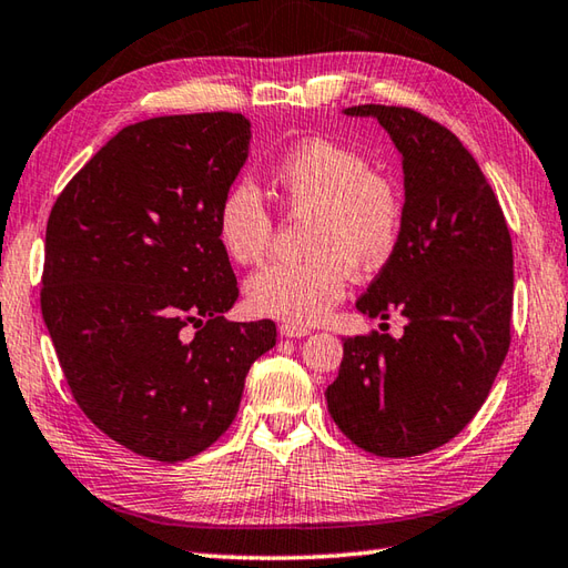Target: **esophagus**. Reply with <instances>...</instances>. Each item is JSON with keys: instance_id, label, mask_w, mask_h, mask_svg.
Masks as SVG:
<instances>
[{"instance_id": "esophagus-1", "label": "esophagus", "mask_w": 568, "mask_h": 568, "mask_svg": "<svg viewBox=\"0 0 568 568\" xmlns=\"http://www.w3.org/2000/svg\"><path fill=\"white\" fill-rule=\"evenodd\" d=\"M280 334L284 338H304V336L312 334V331H308L306 326H298V324H282L280 326Z\"/></svg>"}]
</instances>
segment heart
Listing matches in <instances>:
<instances>
[{"instance_id":"obj_1","label":"heart","mask_w":568,"mask_h":568,"mask_svg":"<svg viewBox=\"0 0 568 568\" xmlns=\"http://www.w3.org/2000/svg\"><path fill=\"white\" fill-rule=\"evenodd\" d=\"M272 183L294 215H312L304 262H272L254 272L244 292L254 314L316 324L346 292V270L376 272L398 250L403 197L351 148L312 138L276 160ZM272 212L247 180L232 183L215 212L217 244L230 262H260L272 240Z\"/></svg>"}]
</instances>
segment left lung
<instances>
[{
	"label": "left lung",
	"mask_w": 568,
	"mask_h": 568,
	"mask_svg": "<svg viewBox=\"0 0 568 568\" xmlns=\"http://www.w3.org/2000/svg\"><path fill=\"white\" fill-rule=\"evenodd\" d=\"M403 155L398 250L356 308L405 316L400 338H344L328 413L351 443L415 457L450 443L483 408L509 351L515 256L505 215L477 160L445 125L398 105H353ZM383 326V324H381Z\"/></svg>",
	"instance_id": "left-lung-1"
}]
</instances>
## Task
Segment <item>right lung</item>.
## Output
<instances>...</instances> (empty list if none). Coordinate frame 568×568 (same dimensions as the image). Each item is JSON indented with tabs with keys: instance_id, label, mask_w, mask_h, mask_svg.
<instances>
[{
	"instance_id": "right-lung-1",
	"label": "right lung",
	"mask_w": 568,
	"mask_h": 568,
	"mask_svg": "<svg viewBox=\"0 0 568 568\" xmlns=\"http://www.w3.org/2000/svg\"><path fill=\"white\" fill-rule=\"evenodd\" d=\"M242 113L118 131L53 202L41 314L85 417L160 463L210 447L240 410L274 321L224 318L240 288L215 212L250 155Z\"/></svg>"
}]
</instances>
